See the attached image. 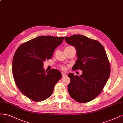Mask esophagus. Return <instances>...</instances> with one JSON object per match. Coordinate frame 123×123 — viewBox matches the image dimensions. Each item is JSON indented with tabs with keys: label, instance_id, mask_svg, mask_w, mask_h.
Returning <instances> with one entry per match:
<instances>
[{
	"label": "esophagus",
	"instance_id": "1",
	"mask_svg": "<svg viewBox=\"0 0 123 123\" xmlns=\"http://www.w3.org/2000/svg\"><path fill=\"white\" fill-rule=\"evenodd\" d=\"M61 74H62V77H66V74L64 73H63V72H62V73H61Z\"/></svg>",
	"mask_w": 123,
	"mask_h": 123
}]
</instances>
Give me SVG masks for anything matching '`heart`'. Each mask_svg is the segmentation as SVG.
<instances>
[{
    "label": "heart",
    "instance_id": "b5f03b06",
    "mask_svg": "<svg viewBox=\"0 0 123 123\" xmlns=\"http://www.w3.org/2000/svg\"><path fill=\"white\" fill-rule=\"evenodd\" d=\"M73 46H67L66 48H68V47H72ZM61 68L62 69H63V70H64V69H65V67L64 66H61Z\"/></svg>",
    "mask_w": 123,
    "mask_h": 123
}]
</instances>
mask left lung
Returning <instances> with one entry per match:
<instances>
[{
	"mask_svg": "<svg viewBox=\"0 0 123 123\" xmlns=\"http://www.w3.org/2000/svg\"><path fill=\"white\" fill-rule=\"evenodd\" d=\"M64 39L77 50L78 59L72 70H82L80 76L68 74L69 94L81 103L90 102L102 92L110 76V65L105 50L98 41L83 35H74Z\"/></svg>",
	"mask_w": 123,
	"mask_h": 123,
	"instance_id": "obj_1",
	"label": "left lung"
}]
</instances>
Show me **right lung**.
<instances>
[{"label":"right lung","instance_id":"add662e5","mask_svg":"<svg viewBox=\"0 0 123 123\" xmlns=\"http://www.w3.org/2000/svg\"><path fill=\"white\" fill-rule=\"evenodd\" d=\"M64 37L41 36L19 46L13 59L12 72L15 84L25 96L35 102L49 98L62 77L56 69L45 71L43 61L51 58Z\"/></svg>","mask_w":123,"mask_h":123}]
</instances>
